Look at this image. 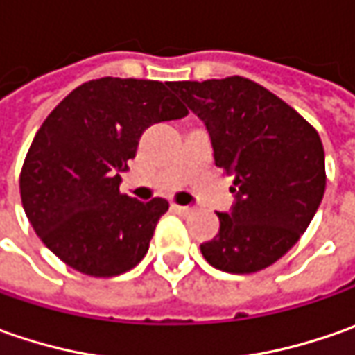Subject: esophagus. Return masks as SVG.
Returning <instances> with one entry per match:
<instances>
[{"mask_svg":"<svg viewBox=\"0 0 355 355\" xmlns=\"http://www.w3.org/2000/svg\"><path fill=\"white\" fill-rule=\"evenodd\" d=\"M171 209L175 213H180V215H187V213L191 211V207H187V205H178V203H171Z\"/></svg>","mask_w":355,"mask_h":355,"instance_id":"34e87169","label":"esophagus"}]
</instances>
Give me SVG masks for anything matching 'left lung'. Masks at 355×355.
Returning <instances> with one entry per match:
<instances>
[{
	"label": "left lung",
	"mask_w": 355,
	"mask_h": 355,
	"mask_svg": "<svg viewBox=\"0 0 355 355\" xmlns=\"http://www.w3.org/2000/svg\"><path fill=\"white\" fill-rule=\"evenodd\" d=\"M170 87L205 122L215 166L235 175L237 201L229 215L217 213L219 235L201 245V254L231 275L277 263L302 237L326 189L316 128L245 76Z\"/></svg>",
	"instance_id": "left-lung-1"
}]
</instances>
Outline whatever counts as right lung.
<instances>
[{
    "label": "right lung",
    "instance_id": "right-lung-1",
    "mask_svg": "<svg viewBox=\"0 0 355 355\" xmlns=\"http://www.w3.org/2000/svg\"><path fill=\"white\" fill-rule=\"evenodd\" d=\"M170 83L104 76L76 87L37 130L19 173L21 203L35 233L64 265L110 279L150 249L166 199L120 193L148 126L187 114Z\"/></svg>",
    "mask_w": 355,
    "mask_h": 355
}]
</instances>
